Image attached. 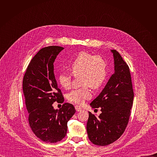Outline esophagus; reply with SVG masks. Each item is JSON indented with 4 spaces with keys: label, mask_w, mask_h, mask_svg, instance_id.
I'll list each match as a JSON object with an SVG mask.
<instances>
[{
    "label": "esophagus",
    "mask_w": 157,
    "mask_h": 157,
    "mask_svg": "<svg viewBox=\"0 0 157 157\" xmlns=\"http://www.w3.org/2000/svg\"><path fill=\"white\" fill-rule=\"evenodd\" d=\"M75 109L78 112H80L82 110V108L79 105H75Z\"/></svg>",
    "instance_id": "34e87169"
}]
</instances>
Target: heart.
<instances>
[{
  "label": "heart",
  "mask_w": 157,
  "mask_h": 157,
  "mask_svg": "<svg viewBox=\"0 0 157 157\" xmlns=\"http://www.w3.org/2000/svg\"><path fill=\"white\" fill-rule=\"evenodd\" d=\"M74 76L81 75V88L75 89L67 95L69 101L82 104L92 96L89 86L93 89L99 88L105 81L107 75V64L100 56H94L86 52L79 53L70 65ZM72 75L67 71L61 72L58 76L59 84L64 89H69L71 84Z\"/></svg>",
  "instance_id": "1"
}]
</instances>
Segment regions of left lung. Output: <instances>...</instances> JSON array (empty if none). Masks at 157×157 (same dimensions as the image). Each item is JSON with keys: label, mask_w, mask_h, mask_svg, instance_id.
<instances>
[{"label": "left lung", "mask_w": 157, "mask_h": 157, "mask_svg": "<svg viewBox=\"0 0 157 157\" xmlns=\"http://www.w3.org/2000/svg\"><path fill=\"white\" fill-rule=\"evenodd\" d=\"M110 52L114 57V73L90 104L92 108L100 107L102 113L96 117L89 112L86 125L89 139L99 146L113 143L122 135L129 120L134 97L128 65L118 52Z\"/></svg>", "instance_id": "1"}]
</instances>
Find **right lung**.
Wrapping results in <instances>:
<instances>
[{
  "label": "right lung",
  "instance_id": "right-lung-1",
  "mask_svg": "<svg viewBox=\"0 0 157 157\" xmlns=\"http://www.w3.org/2000/svg\"><path fill=\"white\" fill-rule=\"evenodd\" d=\"M64 49L58 46L41 48L29 63L23 79V92L35 135L47 143L61 141L68 130L67 123L76 113L73 104L64 103L59 110L53 104L64 98L54 74V61Z\"/></svg>",
  "mask_w": 157,
  "mask_h": 157
}]
</instances>
